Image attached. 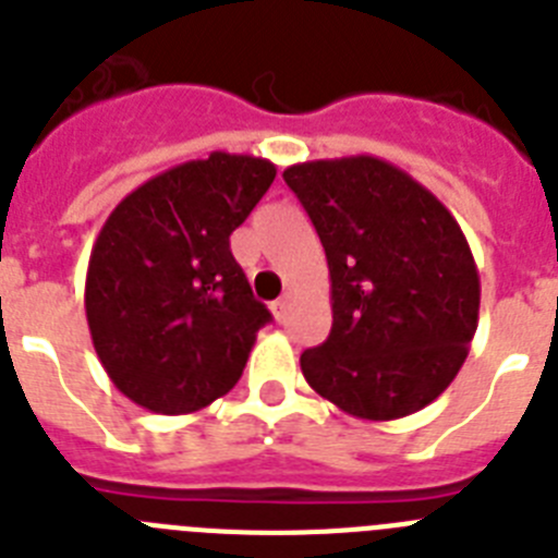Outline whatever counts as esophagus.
<instances>
[{"mask_svg":"<svg viewBox=\"0 0 558 558\" xmlns=\"http://www.w3.org/2000/svg\"><path fill=\"white\" fill-rule=\"evenodd\" d=\"M286 312H289V294H283V298H278L272 303V314H275V319H283L286 317Z\"/></svg>","mask_w":558,"mask_h":558,"instance_id":"esophagus-1","label":"esophagus"}]
</instances>
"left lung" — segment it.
Instances as JSON below:
<instances>
[{"label": "left lung", "mask_w": 558, "mask_h": 558, "mask_svg": "<svg viewBox=\"0 0 558 558\" xmlns=\"http://www.w3.org/2000/svg\"><path fill=\"white\" fill-rule=\"evenodd\" d=\"M331 278V333L300 367L323 399L393 421L438 399L477 331L481 275L438 196L379 157L289 165Z\"/></svg>", "instance_id": "left-lung-1"}]
</instances>
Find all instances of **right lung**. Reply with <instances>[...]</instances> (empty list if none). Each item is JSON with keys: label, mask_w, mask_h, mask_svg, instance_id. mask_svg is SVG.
<instances>
[{"label": "right lung", "mask_w": 558, "mask_h": 558, "mask_svg": "<svg viewBox=\"0 0 558 558\" xmlns=\"http://www.w3.org/2000/svg\"><path fill=\"white\" fill-rule=\"evenodd\" d=\"M269 159L213 151L168 168L106 219L86 272V323L120 393L162 415L230 393L260 328L230 235L275 182Z\"/></svg>", "instance_id": "obj_1"}]
</instances>
